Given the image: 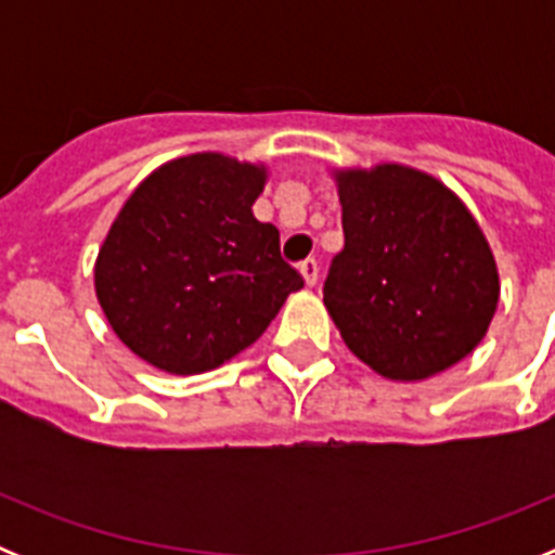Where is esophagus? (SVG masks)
Instances as JSON below:
<instances>
[{"label":"esophagus","mask_w":555,"mask_h":555,"mask_svg":"<svg viewBox=\"0 0 555 555\" xmlns=\"http://www.w3.org/2000/svg\"><path fill=\"white\" fill-rule=\"evenodd\" d=\"M300 274H302V281H306V286H313L317 278H320V263L313 261V258H306V261L300 263Z\"/></svg>","instance_id":"obj_1"}]
</instances>
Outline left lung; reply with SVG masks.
Instances as JSON below:
<instances>
[{
  "label": "left lung",
  "mask_w": 555,
  "mask_h": 555,
  "mask_svg": "<svg viewBox=\"0 0 555 555\" xmlns=\"http://www.w3.org/2000/svg\"><path fill=\"white\" fill-rule=\"evenodd\" d=\"M345 249L322 294L345 345L389 380L467 358L498 311L487 235L442 180L403 164L333 171Z\"/></svg>",
  "instance_id": "left-lung-1"
}]
</instances>
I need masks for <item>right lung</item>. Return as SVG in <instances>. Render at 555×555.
Instances as JSON below:
<instances>
[{
	"label": "right lung",
	"mask_w": 555,
	"mask_h": 555,
	"mask_svg": "<svg viewBox=\"0 0 555 555\" xmlns=\"http://www.w3.org/2000/svg\"><path fill=\"white\" fill-rule=\"evenodd\" d=\"M263 185V164L194 152L141 180L113 219L94 263L96 300L155 370H217L302 288L278 228L253 217Z\"/></svg>",
	"instance_id": "1"
}]
</instances>
